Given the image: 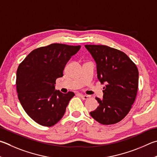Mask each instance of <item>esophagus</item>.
<instances>
[{
	"mask_svg": "<svg viewBox=\"0 0 157 157\" xmlns=\"http://www.w3.org/2000/svg\"><path fill=\"white\" fill-rule=\"evenodd\" d=\"M80 97L82 98V99H89L90 97L89 96V95H81L80 94Z\"/></svg>",
	"mask_w": 157,
	"mask_h": 157,
	"instance_id": "1",
	"label": "esophagus"
}]
</instances>
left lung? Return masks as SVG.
Returning <instances> with one entry per match:
<instances>
[{
    "instance_id": "8db88e82",
    "label": "left lung",
    "mask_w": 157,
    "mask_h": 157,
    "mask_svg": "<svg viewBox=\"0 0 157 157\" xmlns=\"http://www.w3.org/2000/svg\"><path fill=\"white\" fill-rule=\"evenodd\" d=\"M97 64L98 78L105 83L104 97L91 117L104 125L115 124L129 113L138 90L139 71L126 53L106 45L86 44Z\"/></svg>"
}]
</instances>
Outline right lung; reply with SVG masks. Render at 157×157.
Here are the masks:
<instances>
[{
	"mask_svg": "<svg viewBox=\"0 0 157 157\" xmlns=\"http://www.w3.org/2000/svg\"><path fill=\"white\" fill-rule=\"evenodd\" d=\"M81 46L53 43L33 50L19 64L16 73L18 99L25 112L36 123L53 126L64 115L73 92L55 90L57 78L71 56Z\"/></svg>",
	"mask_w": 157,
	"mask_h": 157,
	"instance_id": "obj_1",
	"label": "right lung"
}]
</instances>
